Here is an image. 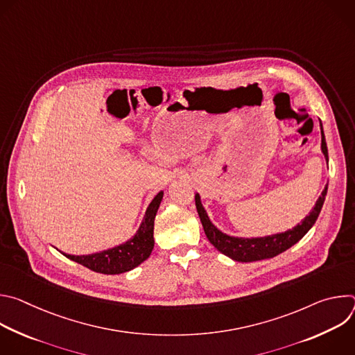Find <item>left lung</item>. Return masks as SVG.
I'll list each match as a JSON object with an SVG mask.
<instances>
[{"label":"left lung","mask_w":355,"mask_h":355,"mask_svg":"<svg viewBox=\"0 0 355 355\" xmlns=\"http://www.w3.org/2000/svg\"><path fill=\"white\" fill-rule=\"evenodd\" d=\"M320 130H322V151L324 155L326 162L329 163V153H327V146H326V139H324V132L323 126L320 122ZM327 193V185L324 187L322 195L316 200V205L312 209V212L303 219L300 223H297L295 227L266 236V237H251V239H243V237H233L226 233H222L209 219L205 208L200 204V196L199 193L195 195V205L196 211L200 219L202 226H204L205 234L208 240L214 244L215 248H218L222 254L227 256L229 259L240 263H251V261H259V260H266V259H272L289 247H292L295 243H297L303 236H305L311 227L315 225L322 207L324 204Z\"/></svg>","instance_id":"obj_1"}]
</instances>
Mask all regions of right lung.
Masks as SVG:
<instances>
[{"instance_id":"right-lung-1","label":"right lung","mask_w":355,"mask_h":355,"mask_svg":"<svg viewBox=\"0 0 355 355\" xmlns=\"http://www.w3.org/2000/svg\"><path fill=\"white\" fill-rule=\"evenodd\" d=\"M163 193L164 192L160 191L153 198V200L150 202L139 230L132 239H129L123 244L99 252H94V254L88 256H71L64 254V252L63 254L67 259L99 274L115 275L136 268L148 259V256L151 254V250L155 247V218L162 204Z\"/></svg>"}]
</instances>
